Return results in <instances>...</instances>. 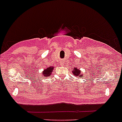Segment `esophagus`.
Masks as SVG:
<instances>
[{
  "label": "esophagus",
  "mask_w": 122,
  "mask_h": 122,
  "mask_svg": "<svg viewBox=\"0 0 122 122\" xmlns=\"http://www.w3.org/2000/svg\"><path fill=\"white\" fill-rule=\"evenodd\" d=\"M64 61H63V60H62V61H61V62H60V64L61 65H63L64 64Z\"/></svg>",
  "instance_id": "esophagus-1"
}]
</instances>
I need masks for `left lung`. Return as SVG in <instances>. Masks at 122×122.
I'll list each match as a JSON object with an SVG mask.
<instances>
[{"label": "left lung", "mask_w": 122, "mask_h": 122, "mask_svg": "<svg viewBox=\"0 0 122 122\" xmlns=\"http://www.w3.org/2000/svg\"><path fill=\"white\" fill-rule=\"evenodd\" d=\"M73 74L76 77H78V78H82L84 77L83 74H81V71L80 70L77 69V68H74L73 70Z\"/></svg>", "instance_id": "left-lung-1"}]
</instances>
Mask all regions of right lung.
Wrapping results in <instances>:
<instances>
[{"mask_svg":"<svg viewBox=\"0 0 122 122\" xmlns=\"http://www.w3.org/2000/svg\"><path fill=\"white\" fill-rule=\"evenodd\" d=\"M53 66H49L48 68L44 70V71L42 72V76H51V74L52 73V71L54 70Z\"/></svg>","mask_w":122,"mask_h":122,"instance_id":"1","label":"right lung"}]
</instances>
